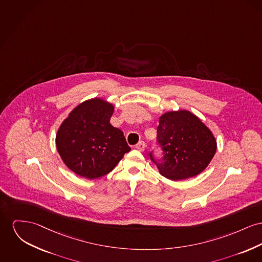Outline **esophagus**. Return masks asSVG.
<instances>
[{"instance_id": "obj_1", "label": "esophagus", "mask_w": 262, "mask_h": 262, "mask_svg": "<svg viewBox=\"0 0 262 262\" xmlns=\"http://www.w3.org/2000/svg\"><path fill=\"white\" fill-rule=\"evenodd\" d=\"M136 149L140 152H143L145 150V143L143 141H140L139 143L136 145Z\"/></svg>"}]
</instances>
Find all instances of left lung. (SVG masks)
I'll return each instance as SVG.
<instances>
[{
	"mask_svg": "<svg viewBox=\"0 0 262 262\" xmlns=\"http://www.w3.org/2000/svg\"><path fill=\"white\" fill-rule=\"evenodd\" d=\"M157 139L165 153L164 162L158 163L159 172L172 181L201 174L217 147L209 127L186 109L168 111L159 117Z\"/></svg>",
	"mask_w": 262,
	"mask_h": 262,
	"instance_id": "8db88e82",
	"label": "left lung"
}]
</instances>
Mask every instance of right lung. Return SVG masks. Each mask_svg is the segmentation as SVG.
<instances>
[{"label":"right lung","instance_id":"1","mask_svg":"<svg viewBox=\"0 0 262 262\" xmlns=\"http://www.w3.org/2000/svg\"><path fill=\"white\" fill-rule=\"evenodd\" d=\"M113 112L114 105L94 97L76 105L60 124L55 135L56 149L73 173L99 179L131 150L122 131L110 124Z\"/></svg>","mask_w":262,"mask_h":262}]
</instances>
